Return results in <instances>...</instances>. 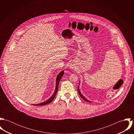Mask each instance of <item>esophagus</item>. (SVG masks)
Listing matches in <instances>:
<instances>
[{"instance_id": "esophagus-1", "label": "esophagus", "mask_w": 134, "mask_h": 134, "mask_svg": "<svg viewBox=\"0 0 134 134\" xmlns=\"http://www.w3.org/2000/svg\"><path fill=\"white\" fill-rule=\"evenodd\" d=\"M70 66H71V68L72 69H74V66H73L72 65H71Z\"/></svg>"}]
</instances>
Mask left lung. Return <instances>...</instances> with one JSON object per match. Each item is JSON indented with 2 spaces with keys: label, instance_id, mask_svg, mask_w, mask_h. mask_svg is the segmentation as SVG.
I'll return each mask as SVG.
<instances>
[{
  "label": "left lung",
  "instance_id": "8db88e82",
  "mask_svg": "<svg viewBox=\"0 0 134 134\" xmlns=\"http://www.w3.org/2000/svg\"><path fill=\"white\" fill-rule=\"evenodd\" d=\"M78 93H79V96H80L83 99H84L85 100H86V102H90V101H89V100H88L86 98H85V97H84L83 96H82V94L81 93V92H80V90H79V86H78Z\"/></svg>",
  "mask_w": 134,
  "mask_h": 134
}]
</instances>
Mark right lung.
<instances>
[{"instance_id": "obj_1", "label": "right lung", "mask_w": 134, "mask_h": 134, "mask_svg": "<svg viewBox=\"0 0 134 134\" xmlns=\"http://www.w3.org/2000/svg\"><path fill=\"white\" fill-rule=\"evenodd\" d=\"M64 74V71H62L61 72H60L58 74L56 78V89H55V92L54 93V94H53V96H51V98H49L48 100H47L46 101H45L44 102H42L41 103H40V104H35L33 105H35V106H41V105H47L50 103H51L53 100L55 98V97L56 96V95L57 93L58 90V86H59V82H60V80L61 79V78H62V76Z\"/></svg>"}]
</instances>
